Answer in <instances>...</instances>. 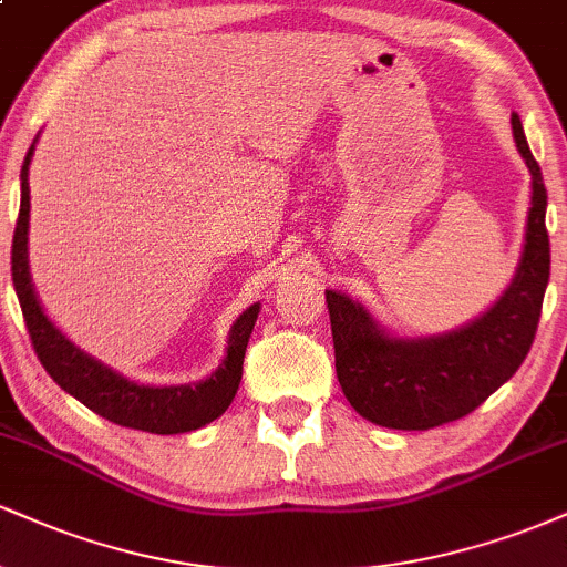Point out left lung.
Segmentation results:
<instances>
[{"label":"left lung","mask_w":567,"mask_h":567,"mask_svg":"<svg viewBox=\"0 0 567 567\" xmlns=\"http://www.w3.org/2000/svg\"><path fill=\"white\" fill-rule=\"evenodd\" d=\"M514 141L533 175L525 250L517 277L487 315L455 333L394 341L362 306L324 290L336 349V375L362 419L389 429H432L480 408L528 357L549 282V234L542 167L523 122L512 114Z\"/></svg>","instance_id":"left-lung-1"}]
</instances>
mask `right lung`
I'll use <instances>...</instances> for the list:
<instances>
[{"label":"right lung","instance_id":"1","mask_svg":"<svg viewBox=\"0 0 567 567\" xmlns=\"http://www.w3.org/2000/svg\"><path fill=\"white\" fill-rule=\"evenodd\" d=\"M31 152H34V146L29 148L21 167V210H18L16 234H12L10 264L25 330H29L31 347H34L42 368L63 392L76 396L93 413L120 426L141 429V432L152 434H181L216 421L231 405L239 381H243L245 349L252 324H256L258 303H252L234 322L224 368L197 386H138V383L116 375L114 370L103 368L93 357L69 343L66 336L58 333L53 322L42 315V306H39L34 288H31L29 261H25Z\"/></svg>","mask_w":567,"mask_h":567}]
</instances>
